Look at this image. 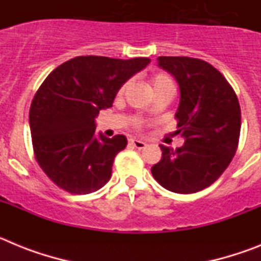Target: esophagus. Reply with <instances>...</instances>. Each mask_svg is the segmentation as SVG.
Returning a JSON list of instances; mask_svg holds the SVG:
<instances>
[{
  "label": "esophagus",
  "mask_w": 261,
  "mask_h": 261,
  "mask_svg": "<svg viewBox=\"0 0 261 261\" xmlns=\"http://www.w3.org/2000/svg\"><path fill=\"white\" fill-rule=\"evenodd\" d=\"M129 144L132 145L133 147H136V149H145V146H146V144H145L144 141H141V140H136V138H130L129 140Z\"/></svg>",
  "instance_id": "1"
}]
</instances>
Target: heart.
I'll return each instance as SVG.
<instances>
[{
	"instance_id": "heart-1",
	"label": "heart",
	"mask_w": 261,
	"mask_h": 261,
	"mask_svg": "<svg viewBox=\"0 0 261 261\" xmlns=\"http://www.w3.org/2000/svg\"><path fill=\"white\" fill-rule=\"evenodd\" d=\"M151 85H153L154 90L162 89V87H166V86L175 87V84H174V81H172V78L170 77V75L165 74V73H158V74L153 75V78H151ZM125 87H126V84L120 87L119 94H123L124 91H125ZM140 125H141V123L136 124V126H137V128Z\"/></svg>"
}]
</instances>
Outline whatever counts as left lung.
Returning <instances> with one entry per match:
<instances>
[{
  "mask_svg": "<svg viewBox=\"0 0 261 261\" xmlns=\"http://www.w3.org/2000/svg\"><path fill=\"white\" fill-rule=\"evenodd\" d=\"M180 89L175 117L184 145H161L162 159L151 167L154 179L175 193H195L213 184L235 155L241 135V106L226 78L204 60L158 57Z\"/></svg>",
  "mask_w": 261,
  "mask_h": 261,
  "instance_id": "8db88e82",
  "label": "left lung"
}]
</instances>
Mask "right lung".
Segmentation results:
<instances>
[{"label":"right lung","instance_id":"obj_1","mask_svg":"<svg viewBox=\"0 0 261 261\" xmlns=\"http://www.w3.org/2000/svg\"><path fill=\"white\" fill-rule=\"evenodd\" d=\"M149 62L146 57L78 56L45 78L30 107V129L36 161L56 186L86 195L110 180L126 137H96L95 117L112 107L120 87Z\"/></svg>","mask_w":261,"mask_h":261}]
</instances>
